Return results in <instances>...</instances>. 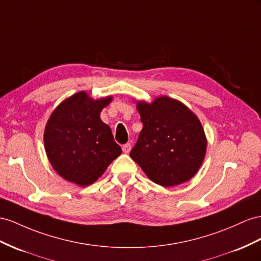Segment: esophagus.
Returning <instances> with one entry per match:
<instances>
[{
  "label": "esophagus",
  "mask_w": 261,
  "mask_h": 261,
  "mask_svg": "<svg viewBox=\"0 0 261 261\" xmlns=\"http://www.w3.org/2000/svg\"><path fill=\"white\" fill-rule=\"evenodd\" d=\"M122 151L125 153V154H128V153L131 151V143H126L122 146Z\"/></svg>",
  "instance_id": "obj_1"
}]
</instances>
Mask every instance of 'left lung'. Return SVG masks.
I'll return each mask as SVG.
<instances>
[{
	"label": "left lung",
	"instance_id": "left-lung-1",
	"mask_svg": "<svg viewBox=\"0 0 261 261\" xmlns=\"http://www.w3.org/2000/svg\"><path fill=\"white\" fill-rule=\"evenodd\" d=\"M143 128L130 156L152 182L183 184L202 165L207 149L203 125L189 107L168 96L137 101Z\"/></svg>",
	"mask_w": 261,
	"mask_h": 261
}]
</instances>
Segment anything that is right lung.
Segmentation results:
<instances>
[{"mask_svg": "<svg viewBox=\"0 0 261 261\" xmlns=\"http://www.w3.org/2000/svg\"><path fill=\"white\" fill-rule=\"evenodd\" d=\"M112 99H93L83 90L63 100L49 116L44 131L46 155L66 181L91 185L121 154L110 126L100 118Z\"/></svg>", "mask_w": 261, "mask_h": 261, "instance_id": "obj_1", "label": "right lung"}]
</instances>
